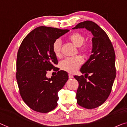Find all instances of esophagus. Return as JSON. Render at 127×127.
<instances>
[{"instance_id":"obj_1","label":"esophagus","mask_w":127,"mask_h":127,"mask_svg":"<svg viewBox=\"0 0 127 127\" xmlns=\"http://www.w3.org/2000/svg\"><path fill=\"white\" fill-rule=\"evenodd\" d=\"M68 76H69V79H72V78H73V76L72 75H71V74H69Z\"/></svg>"}]
</instances>
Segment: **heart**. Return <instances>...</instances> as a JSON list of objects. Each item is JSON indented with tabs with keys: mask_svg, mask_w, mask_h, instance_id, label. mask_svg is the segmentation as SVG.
I'll list each match as a JSON object with an SVG mask.
<instances>
[{
	"mask_svg": "<svg viewBox=\"0 0 127 127\" xmlns=\"http://www.w3.org/2000/svg\"><path fill=\"white\" fill-rule=\"evenodd\" d=\"M69 40L76 47H80L79 51L85 55L88 54L91 51V45L86 44L82 45L84 42V36L81 33L74 32L70 35L68 37ZM52 50L54 54L59 57L61 55V41L59 39H56L52 44ZM83 63V58L80 56L74 58H67L60 64V67L62 69L69 73H73L79 68Z\"/></svg>",
	"mask_w": 127,
	"mask_h": 127,
	"instance_id": "1",
	"label": "heart"
}]
</instances>
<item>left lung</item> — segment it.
<instances>
[{"mask_svg":"<svg viewBox=\"0 0 127 127\" xmlns=\"http://www.w3.org/2000/svg\"><path fill=\"white\" fill-rule=\"evenodd\" d=\"M78 28H86L93 37L92 54L80 68L84 76H74L79 84L76 97L79 105L93 109L103 104L112 90L116 77L115 51L107 33L95 23L81 22L72 29Z\"/></svg>","mask_w":127,"mask_h":127,"instance_id":"left-lung-1","label":"left lung"}]
</instances>
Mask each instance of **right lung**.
I'll use <instances>...</instances> for the list:
<instances>
[{
	"label": "right lung",
	"instance_id": "right-lung-1",
	"mask_svg": "<svg viewBox=\"0 0 127 127\" xmlns=\"http://www.w3.org/2000/svg\"><path fill=\"white\" fill-rule=\"evenodd\" d=\"M68 31L40 26L21 43L17 55L16 80L23 100L33 111L47 113L58 105V92L68 80V74L63 70L51 77L47 73L58 63L53 43Z\"/></svg>",
	"mask_w": 127,
	"mask_h": 127
}]
</instances>
